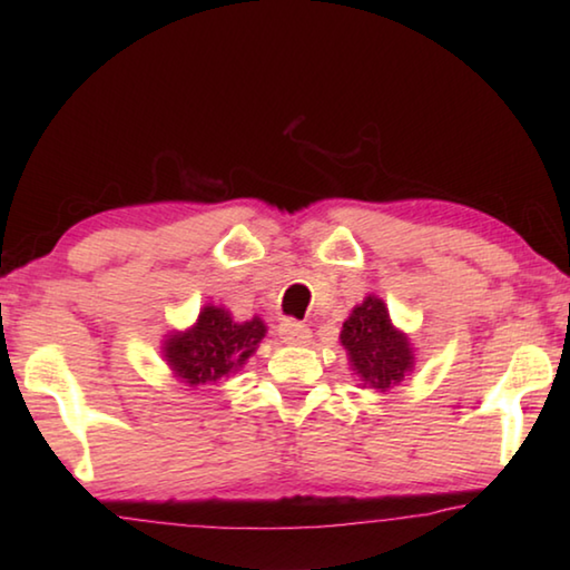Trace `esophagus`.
I'll return each instance as SVG.
<instances>
[{"mask_svg":"<svg viewBox=\"0 0 570 570\" xmlns=\"http://www.w3.org/2000/svg\"><path fill=\"white\" fill-rule=\"evenodd\" d=\"M278 336H282L284 344H308L312 342V330L306 324L286 320L278 324Z\"/></svg>","mask_w":570,"mask_h":570,"instance_id":"obj_1","label":"esophagus"}]
</instances>
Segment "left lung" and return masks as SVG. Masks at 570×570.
<instances>
[{"instance_id": "8db88e82", "label": "left lung", "mask_w": 570, "mask_h": 570, "mask_svg": "<svg viewBox=\"0 0 570 570\" xmlns=\"http://www.w3.org/2000/svg\"><path fill=\"white\" fill-rule=\"evenodd\" d=\"M340 342L362 390L390 392L410 380L417 352L400 326H394L387 304L366 294L342 324Z\"/></svg>"}]
</instances>
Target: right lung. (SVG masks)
<instances>
[{"label":"right lung","instance_id":"add662e5","mask_svg":"<svg viewBox=\"0 0 570 570\" xmlns=\"http://www.w3.org/2000/svg\"><path fill=\"white\" fill-rule=\"evenodd\" d=\"M266 336L262 316L236 322L226 306L206 304L188 330H173L163 340V360L188 390L234 377Z\"/></svg>","mask_w":570,"mask_h":570}]
</instances>
